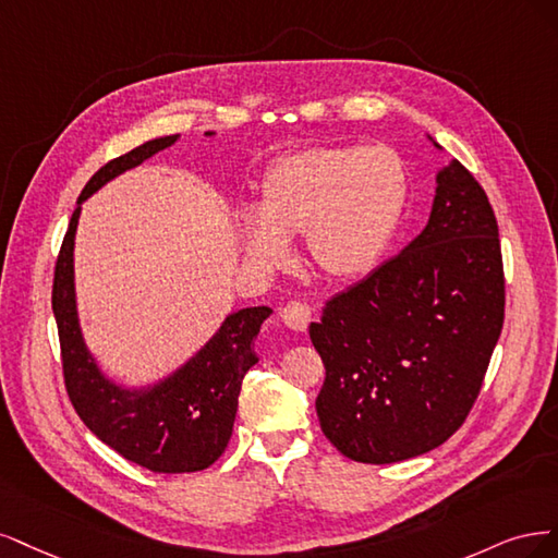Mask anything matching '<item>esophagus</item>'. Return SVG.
<instances>
[{
	"label": "esophagus",
	"mask_w": 558,
	"mask_h": 558,
	"mask_svg": "<svg viewBox=\"0 0 558 558\" xmlns=\"http://www.w3.org/2000/svg\"><path fill=\"white\" fill-rule=\"evenodd\" d=\"M280 317L290 329L305 331V329H308V322H311V308L301 301H290L280 311Z\"/></svg>",
	"instance_id": "obj_1"
}]
</instances>
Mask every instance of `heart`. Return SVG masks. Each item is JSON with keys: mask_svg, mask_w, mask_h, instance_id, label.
<instances>
[{"mask_svg": "<svg viewBox=\"0 0 558 558\" xmlns=\"http://www.w3.org/2000/svg\"><path fill=\"white\" fill-rule=\"evenodd\" d=\"M405 194L403 161L387 146L303 148L266 169L257 210L239 215V241L250 262L278 266L287 239L305 233L319 271L356 278L380 262Z\"/></svg>", "mask_w": 558, "mask_h": 558, "instance_id": "obj_1", "label": "heart"}]
</instances>
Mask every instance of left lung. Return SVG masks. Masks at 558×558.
Listing matches in <instances>:
<instances>
[{
	"label": "left lung",
	"mask_w": 558,
	"mask_h": 558,
	"mask_svg": "<svg viewBox=\"0 0 558 558\" xmlns=\"http://www.w3.org/2000/svg\"><path fill=\"white\" fill-rule=\"evenodd\" d=\"M436 185L420 236L329 299L311 325L327 368L319 426L359 463L420 457L452 436L502 329L506 278L487 194L457 159Z\"/></svg>",
	"instance_id": "obj_1"
}]
</instances>
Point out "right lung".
<instances>
[{
  "instance_id": "right-lung-1",
  "label": "right lung",
  "mask_w": 558,
  "mask_h": 558,
  "mask_svg": "<svg viewBox=\"0 0 558 558\" xmlns=\"http://www.w3.org/2000/svg\"><path fill=\"white\" fill-rule=\"evenodd\" d=\"M210 134L206 132V136ZM175 141L178 134L153 138L111 159L89 178L71 215L52 280V313L71 405L101 442L153 473H196L222 457L236 420L241 383L259 362L255 338L262 322L271 315L266 305L227 315L218 333L190 362L143 389L116 385L89 354L78 325L74 287V239L81 204L116 175L143 165Z\"/></svg>"
}]
</instances>
